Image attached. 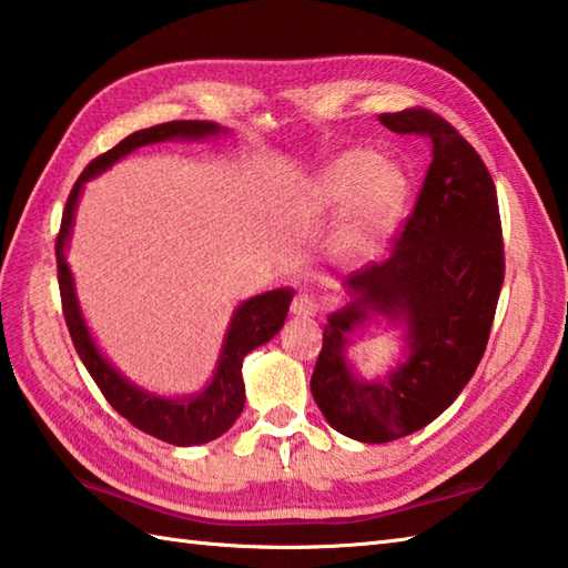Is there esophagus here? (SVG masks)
Returning <instances> with one entry per match:
<instances>
[{"label": "esophagus", "instance_id": "34e87169", "mask_svg": "<svg viewBox=\"0 0 568 568\" xmlns=\"http://www.w3.org/2000/svg\"><path fill=\"white\" fill-rule=\"evenodd\" d=\"M316 301L311 298L308 294H298V296H294V301H292V314L294 316H298V318H308V316H314L316 314Z\"/></svg>", "mask_w": 568, "mask_h": 568}]
</instances>
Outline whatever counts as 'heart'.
Here are the masks:
<instances>
[{"mask_svg": "<svg viewBox=\"0 0 568 568\" xmlns=\"http://www.w3.org/2000/svg\"><path fill=\"white\" fill-rule=\"evenodd\" d=\"M407 195V173L395 161L379 159L373 149H348L308 183L298 201V217L318 225L343 213L331 237L333 257L365 264L377 257L397 227Z\"/></svg>", "mask_w": 568, "mask_h": 568, "instance_id": "heart-1", "label": "heart"}]
</instances>
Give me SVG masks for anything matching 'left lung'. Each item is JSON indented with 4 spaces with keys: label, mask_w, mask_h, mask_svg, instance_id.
Instances as JSON below:
<instances>
[{
    "label": "left lung",
    "mask_w": 568,
    "mask_h": 568,
    "mask_svg": "<svg viewBox=\"0 0 568 568\" xmlns=\"http://www.w3.org/2000/svg\"><path fill=\"white\" fill-rule=\"evenodd\" d=\"M379 122L424 136L432 164L389 260L343 282L351 301L328 316L311 377L328 424L363 444L419 432L456 402L488 345L505 280L495 183L476 149L422 108ZM375 315L402 325L408 345L395 371L363 381L347 361L349 333Z\"/></svg>",
    "instance_id": "obj_1"
}]
</instances>
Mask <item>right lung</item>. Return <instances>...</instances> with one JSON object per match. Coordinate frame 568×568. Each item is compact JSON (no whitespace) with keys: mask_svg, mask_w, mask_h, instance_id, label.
Here are the masks:
<instances>
[{"mask_svg":"<svg viewBox=\"0 0 568 568\" xmlns=\"http://www.w3.org/2000/svg\"><path fill=\"white\" fill-rule=\"evenodd\" d=\"M227 130L215 122L203 120H176L164 122L149 130H139L130 134L110 152L92 159L80 173L75 186L68 195L61 233L55 237V262H58V286H61V301H63V316L71 331V338L80 361L88 367L90 377L95 379L102 395L118 409L126 422L134 424L149 436H156L161 442L173 446H199L207 444L213 438L223 436L230 426L237 422V416L245 407V382H242V361L254 348H260L267 341H272L280 328L284 326L288 304L294 298V288H272L252 296L235 308L233 318L223 341V351L217 357V367L211 382L195 395L189 397H161L154 392H146L136 387L134 382L126 379L118 373L105 355L100 353L95 338L85 323L83 311H80V301L75 294L73 272L65 262V247L73 233V217L75 207L83 193V183L100 176L120 159L132 154L134 149L166 142V139H211L217 134H225Z\"/></svg>","mask_w":568,"mask_h":568,"instance_id":"obj_1","label":"right lung"}]
</instances>
